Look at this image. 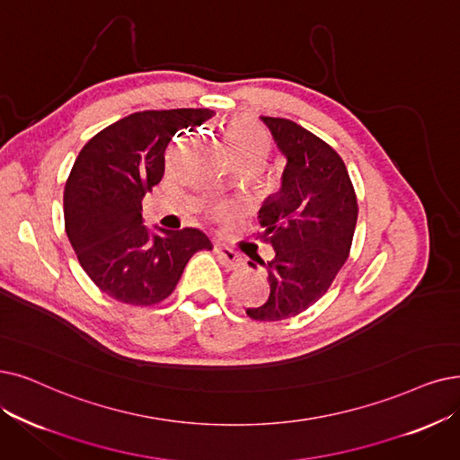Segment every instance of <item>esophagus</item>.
<instances>
[{"mask_svg": "<svg viewBox=\"0 0 460 460\" xmlns=\"http://www.w3.org/2000/svg\"><path fill=\"white\" fill-rule=\"evenodd\" d=\"M215 252L218 256L220 264H223L225 268L228 270H235L242 266V256L237 254L235 251H232L230 247H225V245H215Z\"/></svg>", "mask_w": 460, "mask_h": 460, "instance_id": "obj_1", "label": "esophagus"}]
</instances>
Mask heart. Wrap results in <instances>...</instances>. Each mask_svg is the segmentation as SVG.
Listing matches in <instances>:
<instances>
[{"label": "heart", "instance_id": "obj_1", "mask_svg": "<svg viewBox=\"0 0 460 460\" xmlns=\"http://www.w3.org/2000/svg\"><path fill=\"white\" fill-rule=\"evenodd\" d=\"M228 143L230 155H252L264 160L268 153V143L264 136L245 122H234L228 128Z\"/></svg>", "mask_w": 460, "mask_h": 460}]
</instances>
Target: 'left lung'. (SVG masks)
Wrapping results in <instances>:
<instances>
[{
  "instance_id": "left-lung-1",
  "label": "left lung",
  "mask_w": 460,
  "mask_h": 460,
  "mask_svg": "<svg viewBox=\"0 0 460 460\" xmlns=\"http://www.w3.org/2000/svg\"><path fill=\"white\" fill-rule=\"evenodd\" d=\"M285 158L281 187L259 211L261 240L273 259L256 262L268 273L270 296L247 307L254 321H283L314 305L345 264L357 226V196L332 146L287 119L261 117ZM252 268H259L249 262Z\"/></svg>"
}]
</instances>
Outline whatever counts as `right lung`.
<instances>
[{"mask_svg": "<svg viewBox=\"0 0 460 460\" xmlns=\"http://www.w3.org/2000/svg\"><path fill=\"white\" fill-rule=\"evenodd\" d=\"M213 115L211 109L134 113L83 146L64 190L66 232L83 270L107 296L158 304L173 292L192 254L213 249L198 228H149L141 217L173 136Z\"/></svg>", "mask_w": 460, "mask_h": 460, "instance_id": "add662e5", "label": "right lung"}]
</instances>
